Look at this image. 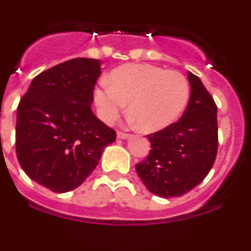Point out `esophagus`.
I'll list each match as a JSON object with an SVG mask.
<instances>
[{"label":"esophagus","instance_id":"34e87169","mask_svg":"<svg viewBox=\"0 0 251 251\" xmlns=\"http://www.w3.org/2000/svg\"><path fill=\"white\" fill-rule=\"evenodd\" d=\"M128 136H130L128 133L123 132V131H119L118 132V138H121V140H125V138H127Z\"/></svg>","mask_w":251,"mask_h":251}]
</instances>
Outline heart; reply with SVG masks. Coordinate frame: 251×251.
<instances>
[{"label":"heart","mask_w":251,"mask_h":251,"mask_svg":"<svg viewBox=\"0 0 251 251\" xmlns=\"http://www.w3.org/2000/svg\"><path fill=\"white\" fill-rule=\"evenodd\" d=\"M109 82L94 91V101L105 123H113L128 104V115L143 132H155L174 123L186 106L190 86L184 75L146 64L124 65Z\"/></svg>","instance_id":"b5f03b06"}]
</instances>
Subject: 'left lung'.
<instances>
[{
	"instance_id": "left-lung-1",
	"label": "left lung",
	"mask_w": 251,
	"mask_h": 251,
	"mask_svg": "<svg viewBox=\"0 0 251 251\" xmlns=\"http://www.w3.org/2000/svg\"><path fill=\"white\" fill-rule=\"evenodd\" d=\"M191 93L179 121L147 135L150 154L136 164L147 190L176 198L198 186L213 167L218 150L217 105L198 76L187 72Z\"/></svg>"
}]
</instances>
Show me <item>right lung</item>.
Wrapping results in <instances>:
<instances>
[{"mask_svg": "<svg viewBox=\"0 0 251 251\" xmlns=\"http://www.w3.org/2000/svg\"><path fill=\"white\" fill-rule=\"evenodd\" d=\"M100 61L78 57L39 74L17 109L16 153L31 180L53 193L78 187L116 132L92 111Z\"/></svg>", "mask_w": 251, "mask_h": 251, "instance_id": "add662e5", "label": "right lung"}]
</instances>
